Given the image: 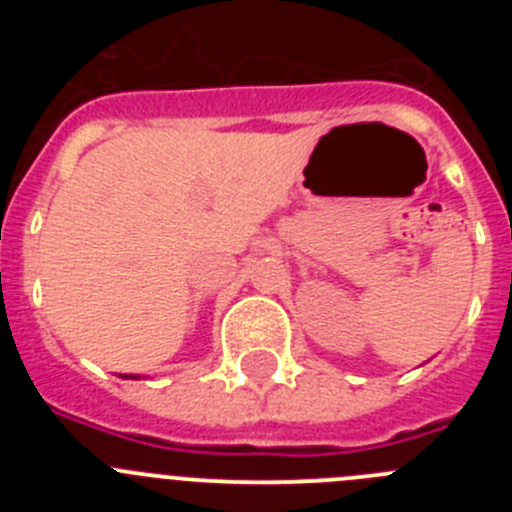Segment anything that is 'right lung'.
Segmentation results:
<instances>
[{
  "label": "right lung",
  "instance_id": "1",
  "mask_svg": "<svg viewBox=\"0 0 512 512\" xmlns=\"http://www.w3.org/2000/svg\"><path fill=\"white\" fill-rule=\"evenodd\" d=\"M120 377H125V379H128V377H130V379H140V377H133V374H120Z\"/></svg>",
  "mask_w": 512,
  "mask_h": 512
}]
</instances>
